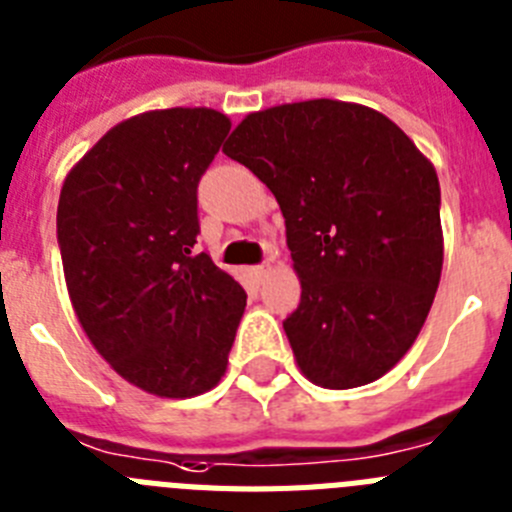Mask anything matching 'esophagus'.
<instances>
[{
    "mask_svg": "<svg viewBox=\"0 0 512 512\" xmlns=\"http://www.w3.org/2000/svg\"><path fill=\"white\" fill-rule=\"evenodd\" d=\"M252 273H255L257 281H262V278L270 273V262L265 260V262H260V265H255V268H252Z\"/></svg>",
    "mask_w": 512,
    "mask_h": 512,
    "instance_id": "obj_1",
    "label": "esophagus"
}]
</instances>
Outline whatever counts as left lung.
<instances>
[{
	"instance_id": "left-lung-1",
	"label": "left lung",
	"mask_w": 512,
	"mask_h": 512,
	"mask_svg": "<svg viewBox=\"0 0 512 512\" xmlns=\"http://www.w3.org/2000/svg\"><path fill=\"white\" fill-rule=\"evenodd\" d=\"M224 154L275 195L301 304L283 330L306 379L353 389L420 335L443 268L441 185L399 126L309 100L247 115Z\"/></svg>"
}]
</instances>
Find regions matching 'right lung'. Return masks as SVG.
I'll use <instances>...</instances> for the list:
<instances>
[{
  "instance_id": "obj_1",
  "label": "right lung",
  "mask_w": 512,
  "mask_h": 512,
  "mask_svg": "<svg viewBox=\"0 0 512 512\" xmlns=\"http://www.w3.org/2000/svg\"><path fill=\"white\" fill-rule=\"evenodd\" d=\"M231 123L208 108L128 118L69 172L56 213L66 288L123 379L185 399L221 381L247 293L195 255L198 182Z\"/></svg>"
}]
</instances>
